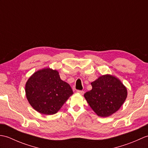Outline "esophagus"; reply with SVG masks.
Masks as SVG:
<instances>
[{
	"label": "esophagus",
	"mask_w": 148,
	"mask_h": 148,
	"mask_svg": "<svg viewBox=\"0 0 148 148\" xmlns=\"http://www.w3.org/2000/svg\"><path fill=\"white\" fill-rule=\"evenodd\" d=\"M77 92L78 93L81 94V95H83V94H84V91H83V90H77Z\"/></svg>",
	"instance_id": "1"
}]
</instances>
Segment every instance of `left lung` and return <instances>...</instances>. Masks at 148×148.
I'll use <instances>...</instances> for the list:
<instances>
[{"label": "left lung", "instance_id": "8db88e82", "mask_svg": "<svg viewBox=\"0 0 148 148\" xmlns=\"http://www.w3.org/2000/svg\"><path fill=\"white\" fill-rule=\"evenodd\" d=\"M91 84L92 89L84 93V97L93 111L100 117L114 114L127 99V88L112 75H103Z\"/></svg>", "mask_w": 148, "mask_h": 148}]
</instances>
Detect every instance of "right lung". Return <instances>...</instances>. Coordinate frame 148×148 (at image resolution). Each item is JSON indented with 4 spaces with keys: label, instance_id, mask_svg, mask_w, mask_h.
<instances>
[{
    "label": "right lung",
    "instance_id": "right-lung-1",
    "mask_svg": "<svg viewBox=\"0 0 148 148\" xmlns=\"http://www.w3.org/2000/svg\"><path fill=\"white\" fill-rule=\"evenodd\" d=\"M27 99L30 106L40 114H56L73 94L69 84L62 81L58 72L46 68L37 71L25 84Z\"/></svg>",
    "mask_w": 148,
    "mask_h": 148
}]
</instances>
